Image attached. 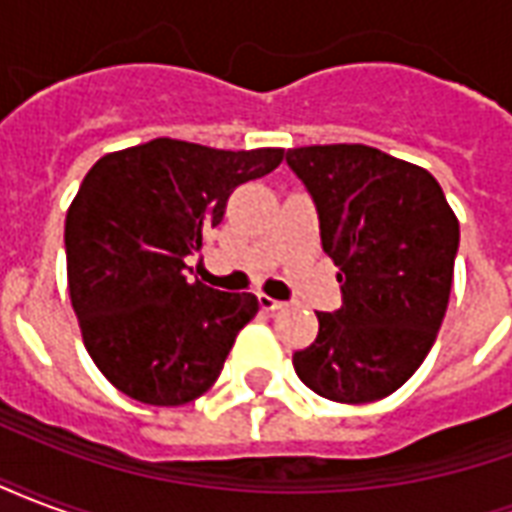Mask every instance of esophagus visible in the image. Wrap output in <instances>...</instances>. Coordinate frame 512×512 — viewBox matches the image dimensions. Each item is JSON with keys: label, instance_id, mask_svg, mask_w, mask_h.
<instances>
[{"label": "esophagus", "instance_id": "1", "mask_svg": "<svg viewBox=\"0 0 512 512\" xmlns=\"http://www.w3.org/2000/svg\"><path fill=\"white\" fill-rule=\"evenodd\" d=\"M257 301H260V310H266V312L285 310V301L271 299V296H266V293H257Z\"/></svg>", "mask_w": 512, "mask_h": 512}]
</instances>
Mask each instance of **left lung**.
<instances>
[{"instance_id": "8db88e82", "label": "left lung", "mask_w": 512, "mask_h": 512, "mask_svg": "<svg viewBox=\"0 0 512 512\" xmlns=\"http://www.w3.org/2000/svg\"><path fill=\"white\" fill-rule=\"evenodd\" d=\"M310 191L323 252L340 266L343 304L318 312V337L293 354L315 395L370 403L425 362L447 312L458 219L428 169L367 145L285 153Z\"/></svg>"}]
</instances>
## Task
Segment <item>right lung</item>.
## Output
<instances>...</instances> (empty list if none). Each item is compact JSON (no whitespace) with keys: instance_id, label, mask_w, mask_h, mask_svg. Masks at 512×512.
<instances>
[{"instance_id":"add662e5","label":"right lung","mask_w":512,"mask_h":512,"mask_svg":"<svg viewBox=\"0 0 512 512\" xmlns=\"http://www.w3.org/2000/svg\"><path fill=\"white\" fill-rule=\"evenodd\" d=\"M282 156V147L216 150L161 136L84 175L65 216L68 290L87 354L123 395L183 406L219 378L260 304L189 282L186 257L222 222L230 194Z\"/></svg>"}]
</instances>
